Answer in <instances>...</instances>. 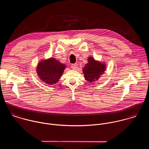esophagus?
Instances as JSON below:
<instances>
[{"mask_svg": "<svg viewBox=\"0 0 149 149\" xmlns=\"http://www.w3.org/2000/svg\"><path fill=\"white\" fill-rule=\"evenodd\" d=\"M71 68L73 69H76L77 68V64H72L71 65Z\"/></svg>", "mask_w": 149, "mask_h": 149, "instance_id": "obj_1", "label": "esophagus"}]
</instances>
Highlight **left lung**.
<instances>
[{
	"mask_svg": "<svg viewBox=\"0 0 149 149\" xmlns=\"http://www.w3.org/2000/svg\"><path fill=\"white\" fill-rule=\"evenodd\" d=\"M89 63L85 64L83 72L85 79L89 82L97 80L106 69V65L96 61L92 57L88 58Z\"/></svg>",
	"mask_w": 149,
	"mask_h": 149,
	"instance_id": "obj_1",
	"label": "left lung"
}]
</instances>
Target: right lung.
Segmentation results:
<instances>
[{
    "instance_id": "obj_1",
    "label": "right lung",
    "mask_w": 149,
    "mask_h": 149,
    "mask_svg": "<svg viewBox=\"0 0 149 149\" xmlns=\"http://www.w3.org/2000/svg\"><path fill=\"white\" fill-rule=\"evenodd\" d=\"M65 68V65L54 58H51L40 63L37 67V73L43 81L46 84H54L58 81Z\"/></svg>"
}]
</instances>
